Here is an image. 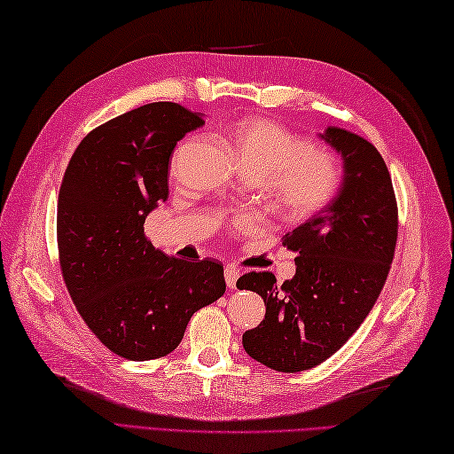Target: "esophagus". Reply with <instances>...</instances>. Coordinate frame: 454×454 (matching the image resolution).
I'll use <instances>...</instances> for the list:
<instances>
[{"label":"esophagus","mask_w":454,"mask_h":454,"mask_svg":"<svg viewBox=\"0 0 454 454\" xmlns=\"http://www.w3.org/2000/svg\"><path fill=\"white\" fill-rule=\"evenodd\" d=\"M238 277H239V269L234 267V265H226V269H224V278H226L228 288H236Z\"/></svg>","instance_id":"obj_1"}]
</instances>
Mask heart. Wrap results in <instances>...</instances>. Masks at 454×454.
Here are the masks:
<instances>
[{
  "mask_svg": "<svg viewBox=\"0 0 454 454\" xmlns=\"http://www.w3.org/2000/svg\"><path fill=\"white\" fill-rule=\"evenodd\" d=\"M239 169L267 183L269 197L288 216L306 218L325 207L341 181L332 150L302 144L283 124L242 119L228 132Z\"/></svg>",
  "mask_w": 454,
  "mask_h": 454,
  "instance_id": "b5f03b06",
  "label": "heart"
}]
</instances>
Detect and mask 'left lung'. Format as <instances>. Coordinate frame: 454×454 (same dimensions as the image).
<instances>
[{"label": "left lung", "mask_w": 454, "mask_h": 454, "mask_svg": "<svg viewBox=\"0 0 454 454\" xmlns=\"http://www.w3.org/2000/svg\"><path fill=\"white\" fill-rule=\"evenodd\" d=\"M324 142L343 160L337 195L283 238L296 273L281 286L252 271L236 286L267 306L263 322L242 335L246 353L278 372H301L332 356L379 298L398 238V207L387 163L369 140L327 127Z\"/></svg>", "instance_id": "obj_1"}]
</instances>
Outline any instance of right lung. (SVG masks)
I'll use <instances>...</instances> for the list:
<instances>
[{"label":"right lung","mask_w":454,"mask_h":454,"mask_svg":"<svg viewBox=\"0 0 454 454\" xmlns=\"http://www.w3.org/2000/svg\"><path fill=\"white\" fill-rule=\"evenodd\" d=\"M202 124L177 103L142 105L91 130L64 173L56 216L64 283L90 330L124 359L171 353L191 316L226 291L222 263L169 257L144 234L168 199L173 148Z\"/></svg>","instance_id":"right-lung-1"}]
</instances>
